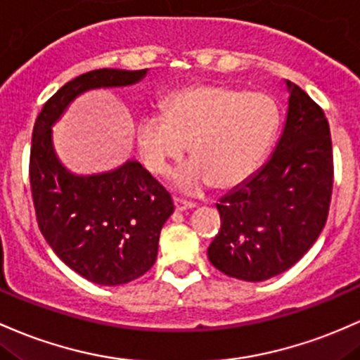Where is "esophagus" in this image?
Returning a JSON list of instances; mask_svg holds the SVG:
<instances>
[{
	"mask_svg": "<svg viewBox=\"0 0 360 360\" xmlns=\"http://www.w3.org/2000/svg\"><path fill=\"white\" fill-rule=\"evenodd\" d=\"M174 207H176L177 212H184V210H189V208H195V203H191V201H184L181 198H174Z\"/></svg>",
	"mask_w": 360,
	"mask_h": 360,
	"instance_id": "esophagus-1",
	"label": "esophagus"
}]
</instances>
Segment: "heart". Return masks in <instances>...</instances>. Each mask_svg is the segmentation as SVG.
Listing matches in <instances>:
<instances>
[{
    "label": "heart",
    "instance_id": "heart-1",
    "mask_svg": "<svg viewBox=\"0 0 360 360\" xmlns=\"http://www.w3.org/2000/svg\"><path fill=\"white\" fill-rule=\"evenodd\" d=\"M280 124L278 105L262 92H243L220 84L176 90L164 102V114H145L136 141L148 171L164 174L186 152L193 162L174 174L184 193L208 184L231 189L259 169Z\"/></svg>",
    "mask_w": 360,
    "mask_h": 360
}]
</instances>
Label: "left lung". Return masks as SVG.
Here are the masks:
<instances>
[{
	"instance_id": "8db88e82",
	"label": "left lung",
	"mask_w": 360,
	"mask_h": 360,
	"mask_svg": "<svg viewBox=\"0 0 360 360\" xmlns=\"http://www.w3.org/2000/svg\"><path fill=\"white\" fill-rule=\"evenodd\" d=\"M289 108L266 164L217 203L222 227L208 248L217 270L246 282L283 274L311 250L333 188L330 126L321 108L287 80Z\"/></svg>"
}]
</instances>
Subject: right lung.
I'll use <instances>...</instances> for the list:
<instances>
[{"label": "right lung", "instance_id": "add662e5", "mask_svg": "<svg viewBox=\"0 0 360 360\" xmlns=\"http://www.w3.org/2000/svg\"><path fill=\"white\" fill-rule=\"evenodd\" d=\"M145 77L147 70L112 68L80 75L46 102L34 124L30 188L39 229L66 266L98 285H122L153 266L172 198L136 160L105 172H71L54 148L53 126L82 94Z\"/></svg>", "mask_w": 360, "mask_h": 360}]
</instances>
